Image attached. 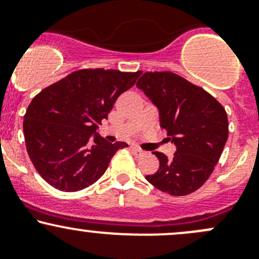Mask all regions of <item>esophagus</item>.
Instances as JSON below:
<instances>
[{
  "mask_svg": "<svg viewBox=\"0 0 259 259\" xmlns=\"http://www.w3.org/2000/svg\"><path fill=\"white\" fill-rule=\"evenodd\" d=\"M131 151H132V152L135 153L136 156H141V155H143V153H145V151L141 150V148L137 147V146H131Z\"/></svg>",
  "mask_w": 259,
  "mask_h": 259,
  "instance_id": "obj_1",
  "label": "esophagus"
}]
</instances>
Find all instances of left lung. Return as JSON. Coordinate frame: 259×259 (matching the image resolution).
<instances>
[{"mask_svg":"<svg viewBox=\"0 0 259 259\" xmlns=\"http://www.w3.org/2000/svg\"><path fill=\"white\" fill-rule=\"evenodd\" d=\"M137 88L157 106L161 128L176 145L174 157L153 152L160 168L146 180L162 193L185 196L210 178L229 133L227 112L211 94L172 71H147Z\"/></svg>","mask_w":259,"mask_h":259,"instance_id":"8db88e82","label":"left lung"}]
</instances>
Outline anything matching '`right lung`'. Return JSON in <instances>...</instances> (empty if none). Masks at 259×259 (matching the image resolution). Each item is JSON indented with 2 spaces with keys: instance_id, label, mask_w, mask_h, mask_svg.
I'll list each match as a JSON object with an SVG mask.
<instances>
[{
  "instance_id": "obj_1",
  "label": "right lung",
  "mask_w": 259,
  "mask_h": 259,
  "mask_svg": "<svg viewBox=\"0 0 259 259\" xmlns=\"http://www.w3.org/2000/svg\"><path fill=\"white\" fill-rule=\"evenodd\" d=\"M141 74L80 69L34 97L24 116L25 143L49 185L66 193L83 190L102 178L119 148L128 146L107 142L96 131Z\"/></svg>"
}]
</instances>
